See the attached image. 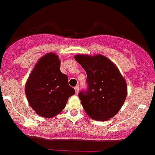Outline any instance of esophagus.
Masks as SVG:
<instances>
[{"mask_svg": "<svg viewBox=\"0 0 155 155\" xmlns=\"http://www.w3.org/2000/svg\"><path fill=\"white\" fill-rule=\"evenodd\" d=\"M75 90H76V92L78 94V92H79V86H76V87H75Z\"/></svg>", "mask_w": 155, "mask_h": 155, "instance_id": "1", "label": "esophagus"}]
</instances>
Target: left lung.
<instances>
[{
	"instance_id": "8db88e82",
	"label": "left lung",
	"mask_w": 155,
	"mask_h": 155,
	"mask_svg": "<svg viewBox=\"0 0 155 155\" xmlns=\"http://www.w3.org/2000/svg\"><path fill=\"white\" fill-rule=\"evenodd\" d=\"M74 58L87 75V90L79 93L85 112L96 121L113 118L127 96L126 82L117 66L102 55L80 54Z\"/></svg>"
}]
</instances>
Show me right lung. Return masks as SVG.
<instances>
[{
  "label": "right lung",
  "instance_id": "obj_1",
  "mask_svg": "<svg viewBox=\"0 0 155 155\" xmlns=\"http://www.w3.org/2000/svg\"><path fill=\"white\" fill-rule=\"evenodd\" d=\"M27 101L37 115L52 118L62 112L75 94L68 77L60 71L59 56L50 53L42 56L32 70L25 86Z\"/></svg>",
  "mask_w": 155,
  "mask_h": 155
}]
</instances>
